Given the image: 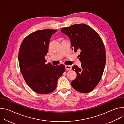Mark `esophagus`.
<instances>
[{"mask_svg": "<svg viewBox=\"0 0 124 124\" xmlns=\"http://www.w3.org/2000/svg\"><path fill=\"white\" fill-rule=\"evenodd\" d=\"M65 68L67 70H72V67L70 66H69V65H66Z\"/></svg>", "mask_w": 124, "mask_h": 124, "instance_id": "1", "label": "esophagus"}]
</instances>
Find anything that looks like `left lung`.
<instances>
[{
	"label": "left lung",
	"mask_w": 124,
	"mask_h": 124,
	"mask_svg": "<svg viewBox=\"0 0 124 124\" xmlns=\"http://www.w3.org/2000/svg\"><path fill=\"white\" fill-rule=\"evenodd\" d=\"M61 31L70 38L74 51H80L78 56L81 67L73 66L77 77L72 86L78 92L89 93L98 84L103 73L106 54L103 41L93 29L83 23L64 27Z\"/></svg>",
	"instance_id": "1"
}]
</instances>
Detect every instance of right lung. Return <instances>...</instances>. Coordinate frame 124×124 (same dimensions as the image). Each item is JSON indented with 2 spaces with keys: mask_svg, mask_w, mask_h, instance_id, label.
I'll list each match as a JSON object with an SVG mask.
<instances>
[{
  "mask_svg": "<svg viewBox=\"0 0 124 124\" xmlns=\"http://www.w3.org/2000/svg\"><path fill=\"white\" fill-rule=\"evenodd\" d=\"M57 30L44 29L33 32L22 42L18 59L21 73L27 84L39 94L54 92L57 80L65 71L64 65L46 64L50 39Z\"/></svg>",
  "mask_w": 124,
  "mask_h": 124,
  "instance_id": "obj_1",
  "label": "right lung"
}]
</instances>
